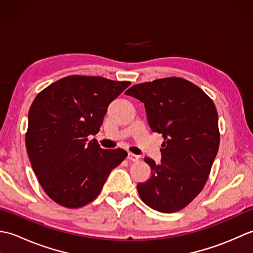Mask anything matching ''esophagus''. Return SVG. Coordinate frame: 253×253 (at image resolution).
I'll return each instance as SVG.
<instances>
[{"instance_id":"esophagus-1","label":"esophagus","mask_w":253,"mask_h":253,"mask_svg":"<svg viewBox=\"0 0 253 253\" xmlns=\"http://www.w3.org/2000/svg\"><path fill=\"white\" fill-rule=\"evenodd\" d=\"M127 159L131 161V162H138L139 159H140V157H139V155H137V154H133V153L129 152V153H128Z\"/></svg>"}]
</instances>
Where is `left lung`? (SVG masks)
Listing matches in <instances>:
<instances>
[{
	"mask_svg": "<svg viewBox=\"0 0 253 253\" xmlns=\"http://www.w3.org/2000/svg\"><path fill=\"white\" fill-rule=\"evenodd\" d=\"M125 94L144 103L153 132L162 133V160L144 158L151 177L137 185L153 210L174 213L203 189L219 146L218 116L211 98L198 85L168 77L132 85Z\"/></svg>",
	"mask_w": 253,
	"mask_h": 253,
	"instance_id": "obj_1",
	"label": "left lung"
}]
</instances>
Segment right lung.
Masks as SVG:
<instances>
[{
    "label": "right lung",
    "instance_id": "right-lung-1",
    "mask_svg": "<svg viewBox=\"0 0 253 253\" xmlns=\"http://www.w3.org/2000/svg\"><path fill=\"white\" fill-rule=\"evenodd\" d=\"M129 82L99 76L64 77L38 93L28 113L26 148L42 189L53 201L82 208L99 196L127 152L88 140L100 130L107 106Z\"/></svg>",
    "mask_w": 253,
    "mask_h": 253
}]
</instances>
